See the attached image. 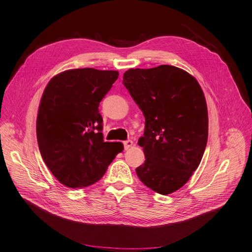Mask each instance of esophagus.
I'll list each match as a JSON object with an SVG mask.
<instances>
[{
    "mask_svg": "<svg viewBox=\"0 0 252 252\" xmlns=\"http://www.w3.org/2000/svg\"><path fill=\"white\" fill-rule=\"evenodd\" d=\"M133 141H130V140H126V141H125L124 142V147H125V149L126 150H127V149H129L130 147L133 146Z\"/></svg>",
    "mask_w": 252,
    "mask_h": 252,
    "instance_id": "34e87169",
    "label": "esophagus"
}]
</instances>
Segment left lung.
Returning <instances> with one entry per match:
<instances>
[{"mask_svg": "<svg viewBox=\"0 0 252 252\" xmlns=\"http://www.w3.org/2000/svg\"><path fill=\"white\" fill-rule=\"evenodd\" d=\"M123 84L145 117V161L136 169L139 179L160 194L178 190L199 167L208 140L204 93L191 75L161 64L129 69Z\"/></svg>", "mask_w": 252, "mask_h": 252, "instance_id": "8db88e82", "label": "left lung"}]
</instances>
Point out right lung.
Returning <instances> with one entry per match:
<instances>
[{"mask_svg":"<svg viewBox=\"0 0 252 252\" xmlns=\"http://www.w3.org/2000/svg\"><path fill=\"white\" fill-rule=\"evenodd\" d=\"M118 78L117 71H64L43 93L37 139L43 160L62 184L85 188L99 181L124 146L104 142L99 105Z\"/></svg>","mask_w":252,"mask_h":252,"instance_id":"add662e5","label":"right lung"}]
</instances>
